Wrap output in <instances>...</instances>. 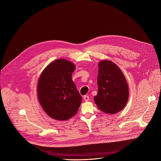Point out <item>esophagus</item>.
I'll return each mask as SVG.
<instances>
[{"mask_svg":"<svg viewBox=\"0 0 161 161\" xmlns=\"http://www.w3.org/2000/svg\"><path fill=\"white\" fill-rule=\"evenodd\" d=\"M83 99H84V100H85V101H88L89 100V97H88V96H85L84 97H83Z\"/></svg>","mask_w":161,"mask_h":161,"instance_id":"esophagus-1","label":"esophagus"}]
</instances>
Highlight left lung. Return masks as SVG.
I'll use <instances>...</instances> for the list:
<instances>
[{
	"label": "left lung",
	"instance_id": "left-lung-1",
	"mask_svg": "<svg viewBox=\"0 0 161 161\" xmlns=\"http://www.w3.org/2000/svg\"><path fill=\"white\" fill-rule=\"evenodd\" d=\"M98 92L94 99L98 108L106 113L115 114L126 105L129 88L126 79L117 64L110 60L98 64Z\"/></svg>",
	"mask_w": 161,
	"mask_h": 161
}]
</instances>
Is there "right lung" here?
I'll return each instance as SVG.
<instances>
[{
    "mask_svg": "<svg viewBox=\"0 0 161 161\" xmlns=\"http://www.w3.org/2000/svg\"><path fill=\"white\" fill-rule=\"evenodd\" d=\"M75 69L73 63L57 59L46 67L39 77L37 88L39 103L53 119L68 120L78 111L81 96L72 80Z\"/></svg>",
    "mask_w": 161,
    "mask_h": 161,
    "instance_id": "1",
    "label": "right lung"
}]
</instances>
